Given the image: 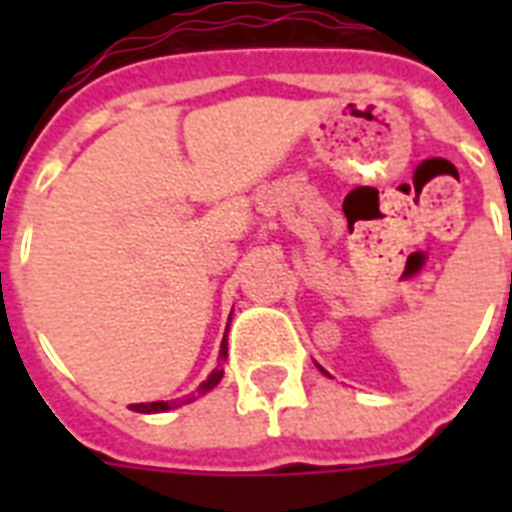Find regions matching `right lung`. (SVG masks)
<instances>
[{
    "label": "right lung",
    "mask_w": 512,
    "mask_h": 512,
    "mask_svg": "<svg viewBox=\"0 0 512 512\" xmlns=\"http://www.w3.org/2000/svg\"><path fill=\"white\" fill-rule=\"evenodd\" d=\"M228 358V342H220V361H225ZM220 377H223V369H215V372L209 374V380L201 382L199 393H193V396H183V398H175V401H154V404H132L130 409H135V412L140 414H151V412H167V409H177V406L183 404H191V401H196V396H201V393H207V390H212L220 382Z\"/></svg>",
    "instance_id": "obj_1"
}]
</instances>
